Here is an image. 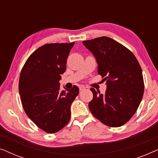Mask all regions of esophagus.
<instances>
[{"label":"esophagus","instance_id":"34e87169","mask_svg":"<svg viewBox=\"0 0 158 158\" xmlns=\"http://www.w3.org/2000/svg\"><path fill=\"white\" fill-rule=\"evenodd\" d=\"M79 88H80V90H84L85 89V88L84 87V86H81Z\"/></svg>","mask_w":158,"mask_h":158}]
</instances>
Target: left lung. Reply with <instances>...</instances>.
<instances>
[{
    "mask_svg": "<svg viewBox=\"0 0 158 158\" xmlns=\"http://www.w3.org/2000/svg\"><path fill=\"white\" fill-rule=\"evenodd\" d=\"M96 58L98 73L106 81L105 94L90 88V112L103 124L118 127L128 122L137 111L144 94L141 67L134 54L107 36L83 41Z\"/></svg>",
    "mask_w": 158,
    "mask_h": 158,
    "instance_id": "left-lung-1",
    "label": "left lung"
}]
</instances>
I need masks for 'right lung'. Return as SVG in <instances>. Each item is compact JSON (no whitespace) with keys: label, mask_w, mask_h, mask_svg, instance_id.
Returning <instances> with one entry per match:
<instances>
[{"label":"right lung","mask_w":158,"mask_h":158,"mask_svg":"<svg viewBox=\"0 0 158 158\" xmlns=\"http://www.w3.org/2000/svg\"><path fill=\"white\" fill-rule=\"evenodd\" d=\"M74 44L43 45L29 56L21 70L19 90L23 109L47 133L57 132L68 124L71 104L79 94L76 85L60 90V80Z\"/></svg>","instance_id":"obj_1"}]
</instances>
